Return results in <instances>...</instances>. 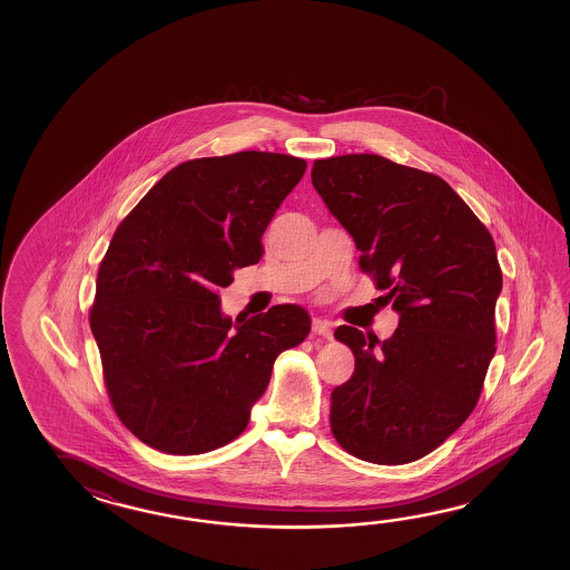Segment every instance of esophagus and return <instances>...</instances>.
Wrapping results in <instances>:
<instances>
[{"instance_id": "1", "label": "esophagus", "mask_w": 570, "mask_h": 570, "mask_svg": "<svg viewBox=\"0 0 570 570\" xmlns=\"http://www.w3.org/2000/svg\"><path fill=\"white\" fill-rule=\"evenodd\" d=\"M312 330H314V334H317V336L332 338V322H327V320L314 317V322H312Z\"/></svg>"}]
</instances>
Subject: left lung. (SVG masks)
Listing matches in <instances>:
<instances>
[{
	"label": "left lung",
	"mask_w": 570,
	"mask_h": 570,
	"mask_svg": "<svg viewBox=\"0 0 570 570\" xmlns=\"http://www.w3.org/2000/svg\"><path fill=\"white\" fill-rule=\"evenodd\" d=\"M312 183L400 315L387 340L336 327L356 364L332 391V432L361 461H417L481 395L503 287L495 243L449 183L379 155L315 160Z\"/></svg>",
	"instance_id": "left-lung-1"
}]
</instances>
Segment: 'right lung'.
Returning <instances> with one entry per match:
<instances>
[{"label":"right lung","instance_id":"add662e5","mask_svg":"<svg viewBox=\"0 0 570 570\" xmlns=\"http://www.w3.org/2000/svg\"><path fill=\"white\" fill-rule=\"evenodd\" d=\"M305 167L258 150L187 160L114 234L89 324L114 410L148 446L202 454L240 436L275 358L309 334L299 305L232 320L218 297L263 258L268 222Z\"/></svg>","mask_w":570,"mask_h":570}]
</instances>
